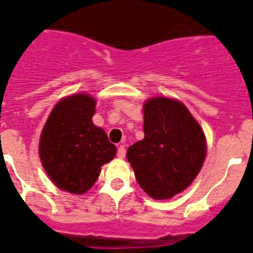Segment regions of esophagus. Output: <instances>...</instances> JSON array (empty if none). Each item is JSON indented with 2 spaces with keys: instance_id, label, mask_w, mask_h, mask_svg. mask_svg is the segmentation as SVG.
I'll return each mask as SVG.
<instances>
[{
  "instance_id": "1",
  "label": "esophagus",
  "mask_w": 253,
  "mask_h": 253,
  "mask_svg": "<svg viewBox=\"0 0 253 253\" xmlns=\"http://www.w3.org/2000/svg\"><path fill=\"white\" fill-rule=\"evenodd\" d=\"M117 157L120 158V159H124V158L126 157V149H125V145H120V146H118Z\"/></svg>"
}]
</instances>
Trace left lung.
I'll list each match as a JSON object with an SVG mask.
<instances>
[{
	"label": "left lung",
	"mask_w": 253,
	"mask_h": 253,
	"mask_svg": "<svg viewBox=\"0 0 253 253\" xmlns=\"http://www.w3.org/2000/svg\"><path fill=\"white\" fill-rule=\"evenodd\" d=\"M144 140L127 150L140 187L155 200H167L192 183L206 157L203 128L186 105L157 96L144 104Z\"/></svg>",
	"instance_id": "8db88e82"
}]
</instances>
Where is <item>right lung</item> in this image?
Listing matches in <instances>:
<instances>
[{"label":"right lung","instance_id":"obj_1","mask_svg":"<svg viewBox=\"0 0 253 253\" xmlns=\"http://www.w3.org/2000/svg\"><path fill=\"white\" fill-rule=\"evenodd\" d=\"M95 99L74 94L57 103L45 122L39 141L43 168L57 187L85 193L100 174V167L116 155L104 129L93 124Z\"/></svg>","mask_w":253,"mask_h":253}]
</instances>
